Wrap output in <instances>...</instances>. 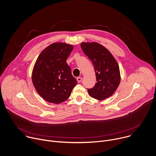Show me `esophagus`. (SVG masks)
Segmentation results:
<instances>
[{"label": "esophagus", "mask_w": 156, "mask_h": 156, "mask_svg": "<svg viewBox=\"0 0 156 156\" xmlns=\"http://www.w3.org/2000/svg\"><path fill=\"white\" fill-rule=\"evenodd\" d=\"M76 80H77V81H78V83H80V82H81V80H82V78H81V77H78V78H76Z\"/></svg>", "instance_id": "34e87169"}]
</instances>
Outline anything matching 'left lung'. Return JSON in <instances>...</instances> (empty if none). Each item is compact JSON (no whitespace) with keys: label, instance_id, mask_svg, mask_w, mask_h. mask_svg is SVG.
Masks as SVG:
<instances>
[{"label":"left lung","instance_id":"left-lung-1","mask_svg":"<svg viewBox=\"0 0 156 156\" xmlns=\"http://www.w3.org/2000/svg\"><path fill=\"white\" fill-rule=\"evenodd\" d=\"M83 52L94 65L96 81L93 88L88 89L90 96L104 100L112 96L120 84L121 76L119 64L110 52L96 42L81 43Z\"/></svg>","mask_w":156,"mask_h":156}]
</instances>
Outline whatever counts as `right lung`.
I'll return each instance as SVG.
<instances>
[{"instance_id": "1", "label": "right lung", "mask_w": 156, "mask_h": 156, "mask_svg": "<svg viewBox=\"0 0 156 156\" xmlns=\"http://www.w3.org/2000/svg\"><path fill=\"white\" fill-rule=\"evenodd\" d=\"M73 49L71 44L54 42L38 56L32 72V82L37 93L50 103L60 104L70 96L77 84L66 60Z\"/></svg>"}]
</instances>
